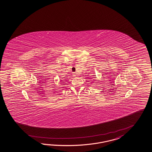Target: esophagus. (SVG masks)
Returning <instances> with one entry per match:
<instances>
[{"label": "esophagus", "mask_w": 152, "mask_h": 152, "mask_svg": "<svg viewBox=\"0 0 152 152\" xmlns=\"http://www.w3.org/2000/svg\"><path fill=\"white\" fill-rule=\"evenodd\" d=\"M73 76H74V77H76V75L75 74H73Z\"/></svg>", "instance_id": "esophagus-1"}]
</instances>
